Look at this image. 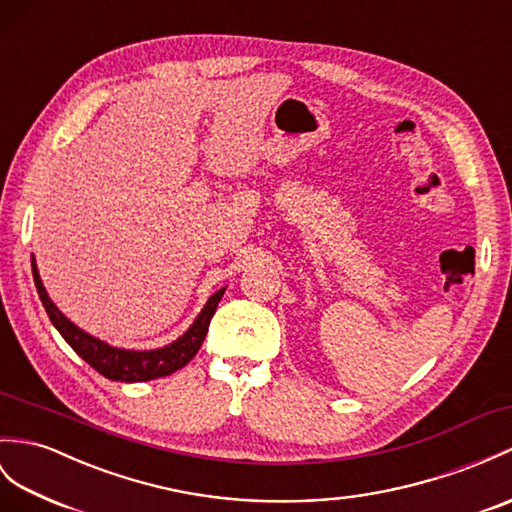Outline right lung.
<instances>
[{"instance_id":"obj_1","label":"right lung","mask_w":512,"mask_h":512,"mask_svg":"<svg viewBox=\"0 0 512 512\" xmlns=\"http://www.w3.org/2000/svg\"><path fill=\"white\" fill-rule=\"evenodd\" d=\"M32 277L34 285H37L39 299L45 307L47 316H50L52 325L58 329V334L65 338V342L74 349L82 360H85L89 366H93L95 371L104 375L106 379H113V382H148V379H157L172 375L178 368H183L189 360L198 353L202 340L207 336V329L213 314H216V307L222 299V294L227 288H220L218 292H213L205 307H202L200 314L183 336H178L174 342L165 344V347L159 349H122V347H113V344L104 342L100 338H95L87 334L85 329H80L78 325L71 323V320L58 310L56 303L50 299L45 285L41 281L37 261H34L32 255Z\"/></svg>"}]
</instances>
